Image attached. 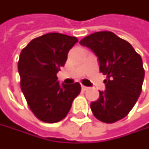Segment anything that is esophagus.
<instances>
[{"instance_id": "obj_1", "label": "esophagus", "mask_w": 149, "mask_h": 149, "mask_svg": "<svg viewBox=\"0 0 149 149\" xmlns=\"http://www.w3.org/2000/svg\"><path fill=\"white\" fill-rule=\"evenodd\" d=\"M81 89H82V90H87V89H88V87H86V86H83V85H81Z\"/></svg>"}]
</instances>
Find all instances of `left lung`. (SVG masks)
<instances>
[{
  "mask_svg": "<svg viewBox=\"0 0 149 149\" xmlns=\"http://www.w3.org/2000/svg\"><path fill=\"white\" fill-rule=\"evenodd\" d=\"M94 52L100 72L106 75V89L90 104L94 116L102 122L114 123L125 118L136 104L145 71L142 60L127 41L111 31H99L80 41Z\"/></svg>",
  "mask_w": 149,
  "mask_h": 149,
  "instance_id": "obj_1",
  "label": "left lung"
}]
</instances>
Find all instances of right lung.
Instances as JSON below:
<instances>
[{"instance_id":"right-lung-1","label":"right lung","mask_w":149,"mask_h":149,"mask_svg":"<svg viewBox=\"0 0 149 149\" xmlns=\"http://www.w3.org/2000/svg\"><path fill=\"white\" fill-rule=\"evenodd\" d=\"M77 42L75 37L47 33L32 39L21 52V88L30 109L41 121L56 123L63 119L80 94V83L61 85L57 81V73Z\"/></svg>"}]
</instances>
